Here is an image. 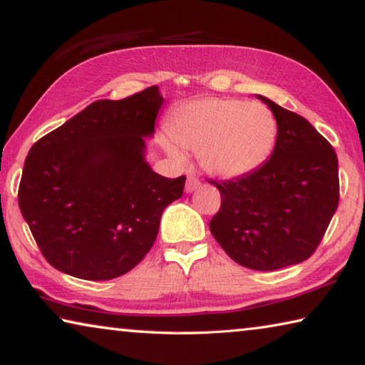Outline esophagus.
<instances>
[{"label":"esophagus","instance_id":"obj_1","mask_svg":"<svg viewBox=\"0 0 365 365\" xmlns=\"http://www.w3.org/2000/svg\"><path fill=\"white\" fill-rule=\"evenodd\" d=\"M200 187H201V182L197 180L195 175H188L187 185H185V191H187V193H193V191L197 190Z\"/></svg>","mask_w":365,"mask_h":365}]
</instances>
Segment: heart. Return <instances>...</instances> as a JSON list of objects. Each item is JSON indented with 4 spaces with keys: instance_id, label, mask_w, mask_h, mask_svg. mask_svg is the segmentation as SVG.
Instances as JSON below:
<instances>
[{
    "instance_id": "heart-1",
    "label": "heart",
    "mask_w": 365,
    "mask_h": 365,
    "mask_svg": "<svg viewBox=\"0 0 365 365\" xmlns=\"http://www.w3.org/2000/svg\"><path fill=\"white\" fill-rule=\"evenodd\" d=\"M164 148L178 164V150L200 153L202 169L220 178H237L257 170L274 151L277 120L256 101L205 96L174 109L168 122Z\"/></svg>"
}]
</instances>
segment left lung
<instances>
[{
    "label": "left lung",
    "mask_w": 365,
    "mask_h": 365,
    "mask_svg": "<svg viewBox=\"0 0 365 365\" xmlns=\"http://www.w3.org/2000/svg\"><path fill=\"white\" fill-rule=\"evenodd\" d=\"M277 120L269 160L248 175L215 183L219 212L209 222L235 262L252 270L299 264L322 240L339 200L338 158L304 117L257 95Z\"/></svg>",
    "instance_id": "obj_1"
}]
</instances>
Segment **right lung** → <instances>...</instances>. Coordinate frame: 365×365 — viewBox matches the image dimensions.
<instances>
[{
	"label": "right lung",
	"mask_w": 365,
	"mask_h": 365,
	"mask_svg": "<svg viewBox=\"0 0 365 365\" xmlns=\"http://www.w3.org/2000/svg\"><path fill=\"white\" fill-rule=\"evenodd\" d=\"M163 101L158 86L95 101L30 148L19 207L54 269L110 280L151 250L160 215L187 180L159 175L146 163L145 138Z\"/></svg>",
	"instance_id": "right-lung-1"
}]
</instances>
